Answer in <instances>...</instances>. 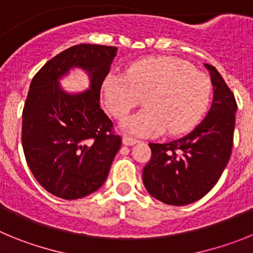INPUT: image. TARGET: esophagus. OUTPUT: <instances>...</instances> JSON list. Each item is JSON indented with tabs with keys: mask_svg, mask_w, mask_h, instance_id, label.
Returning <instances> with one entry per match:
<instances>
[{
	"mask_svg": "<svg viewBox=\"0 0 253 253\" xmlns=\"http://www.w3.org/2000/svg\"><path fill=\"white\" fill-rule=\"evenodd\" d=\"M139 142L138 139H135V138H131L129 137V135H123V143H124L125 146H134V144H137V143Z\"/></svg>",
	"mask_w": 253,
	"mask_h": 253,
	"instance_id": "obj_1",
	"label": "esophagus"
}]
</instances>
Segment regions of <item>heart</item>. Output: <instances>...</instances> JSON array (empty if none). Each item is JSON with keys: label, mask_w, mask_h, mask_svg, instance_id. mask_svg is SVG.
<instances>
[{"label": "heart", "mask_w": 253, "mask_h": 253, "mask_svg": "<svg viewBox=\"0 0 253 253\" xmlns=\"http://www.w3.org/2000/svg\"><path fill=\"white\" fill-rule=\"evenodd\" d=\"M211 95L210 80L186 60L175 57H148L104 80V106L115 119H124L140 102L144 109L123 122L124 130L152 137L165 129L171 135L184 134L200 122Z\"/></svg>", "instance_id": "b5f03b06"}]
</instances>
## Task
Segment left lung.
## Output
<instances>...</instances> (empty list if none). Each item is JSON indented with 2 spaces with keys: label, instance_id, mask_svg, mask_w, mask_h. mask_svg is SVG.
Listing matches in <instances>:
<instances>
[{
  "label": "left lung",
  "instance_id": "left-lung-1",
  "mask_svg": "<svg viewBox=\"0 0 253 253\" xmlns=\"http://www.w3.org/2000/svg\"><path fill=\"white\" fill-rule=\"evenodd\" d=\"M214 99L207 118L185 137L149 143L152 158L143 169V184L169 205H187L207 195L222 176L233 147L237 102L215 67L205 64Z\"/></svg>",
  "mask_w": 253,
  "mask_h": 253
}]
</instances>
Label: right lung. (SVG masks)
Masks as SVG:
<instances>
[{
    "label": "right lung",
    "mask_w": 253,
    "mask_h": 253,
    "mask_svg": "<svg viewBox=\"0 0 253 253\" xmlns=\"http://www.w3.org/2000/svg\"><path fill=\"white\" fill-rule=\"evenodd\" d=\"M116 51V46L73 45L33 77L22 110V149L38 182L60 199L84 198L99 189L122 146L100 107V91ZM71 66L90 72L91 90L67 95L60 90L56 80Z\"/></svg>",
    "instance_id": "add662e5"
}]
</instances>
